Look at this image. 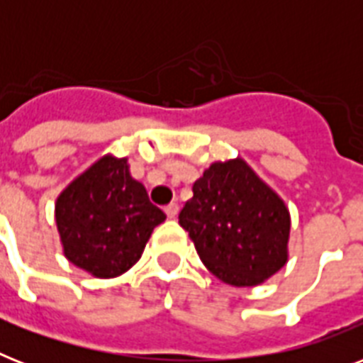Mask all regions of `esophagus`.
<instances>
[{
    "label": "esophagus",
    "instance_id": "34e87169",
    "mask_svg": "<svg viewBox=\"0 0 363 363\" xmlns=\"http://www.w3.org/2000/svg\"><path fill=\"white\" fill-rule=\"evenodd\" d=\"M165 215L169 216V218H175V216L179 215V205L177 203L165 205Z\"/></svg>",
    "mask_w": 363,
    "mask_h": 363
}]
</instances>
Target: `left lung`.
I'll return each instance as SVG.
<instances>
[{
	"label": "left lung",
	"instance_id": "8db88e82",
	"mask_svg": "<svg viewBox=\"0 0 363 363\" xmlns=\"http://www.w3.org/2000/svg\"><path fill=\"white\" fill-rule=\"evenodd\" d=\"M179 215L205 267L232 286H258L288 262L290 211L242 158L215 162Z\"/></svg>",
	"mask_w": 363,
	"mask_h": 363
}]
</instances>
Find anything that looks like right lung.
Segmentation results:
<instances>
[{"label": "right lung", "instance_id": "add662e5", "mask_svg": "<svg viewBox=\"0 0 363 363\" xmlns=\"http://www.w3.org/2000/svg\"><path fill=\"white\" fill-rule=\"evenodd\" d=\"M64 256L98 279H113L141 258L165 213L150 203L128 158L105 154L60 192L54 205Z\"/></svg>", "mask_w": 363, "mask_h": 363}]
</instances>
